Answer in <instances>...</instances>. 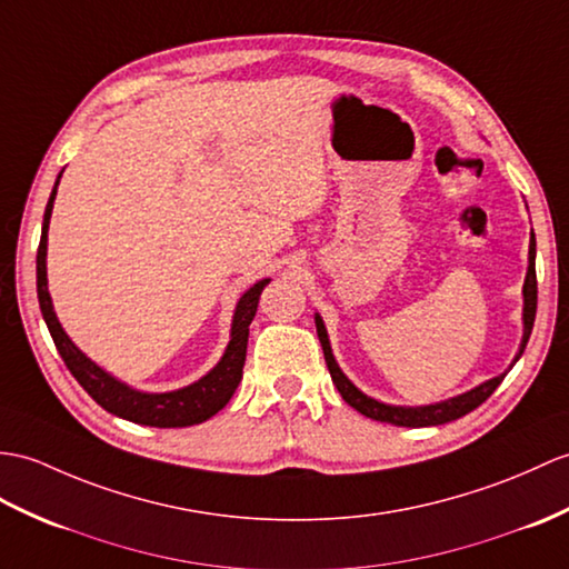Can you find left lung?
Returning a JSON list of instances; mask_svg holds the SVG:
<instances>
[{
    "instance_id": "8db88e82",
    "label": "left lung",
    "mask_w": 569,
    "mask_h": 569,
    "mask_svg": "<svg viewBox=\"0 0 569 569\" xmlns=\"http://www.w3.org/2000/svg\"><path fill=\"white\" fill-rule=\"evenodd\" d=\"M536 306H538L536 237L531 232V247H528V271H526V281H523V339H521V347H519V353H517V359H513V363L521 359V353L528 345V337H531L533 320H536ZM315 325H317V337H320V345H322V351H325L329 376H332L335 386H337L341 398H345V402L351 405L356 412H361L363 417H371L376 421H388V425H395V427H439V425H446V421L466 417L468 412H472L475 407H480L487 398H490V395L497 390L499 382L505 380V376L509 373V371H505L501 376L482 382V386L472 388L463 395H458V398L436 402V405H425V407L386 405V402H378L373 398H368V395H363L345 373H341V368L335 361L332 347H329V337H327V329H325V322H322L320 315H315Z\"/></svg>"
}]
</instances>
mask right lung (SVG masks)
I'll return each instance as SVG.
<instances>
[{"label":"right lung","mask_w":569,"mask_h":569,"mask_svg":"<svg viewBox=\"0 0 569 569\" xmlns=\"http://www.w3.org/2000/svg\"><path fill=\"white\" fill-rule=\"evenodd\" d=\"M60 177L46 206L41 244H38V257H36V286H38V302H41L43 320L50 329V337L56 341L64 366L70 368V373L77 378L79 386H82L91 398H94V402L106 409V412L128 421H136V425L160 427V429L193 427L218 415L220 409L230 402L237 386H240L242 380L249 325H252L257 315L261 290L271 279L254 283L240 298V302H237L234 315H232L230 345L224 349L222 359L218 361L213 371L206 373L201 380L191 382V386L181 390H171V392H140V390L128 388L126 382L113 378L111 373H106L103 368H99L94 361L87 359V356L72 345V339L64 335L62 325L58 322L56 310H52V300L48 293V276H46V254H48V224H50L52 201H56Z\"/></svg>","instance_id":"obj_1"}]
</instances>
